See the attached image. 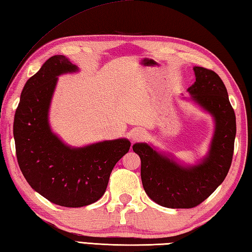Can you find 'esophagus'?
<instances>
[{
  "instance_id": "1",
  "label": "esophagus",
  "mask_w": 252,
  "mask_h": 252,
  "mask_svg": "<svg viewBox=\"0 0 252 252\" xmlns=\"http://www.w3.org/2000/svg\"><path fill=\"white\" fill-rule=\"evenodd\" d=\"M129 136H130V140L132 142H137V141H141L142 139H144L145 132L142 129H139V127H137V129H134L130 132Z\"/></svg>"
}]
</instances>
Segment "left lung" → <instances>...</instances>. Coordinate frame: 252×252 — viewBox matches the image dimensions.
<instances>
[{
	"label": "left lung",
	"instance_id": "8db88e82",
	"mask_svg": "<svg viewBox=\"0 0 252 252\" xmlns=\"http://www.w3.org/2000/svg\"><path fill=\"white\" fill-rule=\"evenodd\" d=\"M195 82L188 88L192 99L215 119V133L209 156L193 167H182L146 143H136L141 178L146 194L170 209H191L201 204L224 181L230 168L236 136V116L227 90L214 71L194 66Z\"/></svg>",
	"mask_w": 252,
	"mask_h": 252
}]
</instances>
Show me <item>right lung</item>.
I'll use <instances>...</instances> for the list:
<instances>
[{
    "label": "right lung",
    "instance_id": "1",
    "mask_svg": "<svg viewBox=\"0 0 252 252\" xmlns=\"http://www.w3.org/2000/svg\"><path fill=\"white\" fill-rule=\"evenodd\" d=\"M64 56H53L25 84L13 133L17 161L32 188L54 204L81 208L105 193L113 167L130 150L126 139L72 149L50 130L48 111L58 76L75 72Z\"/></svg>",
    "mask_w": 252,
    "mask_h": 252
}]
</instances>
